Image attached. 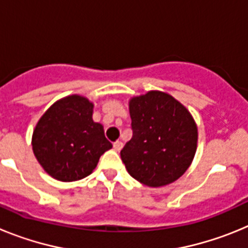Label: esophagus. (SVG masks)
<instances>
[{
	"label": "esophagus",
	"mask_w": 248,
	"mask_h": 248,
	"mask_svg": "<svg viewBox=\"0 0 248 248\" xmlns=\"http://www.w3.org/2000/svg\"><path fill=\"white\" fill-rule=\"evenodd\" d=\"M113 148L115 151H120L123 148V143L122 141H115V143L113 144Z\"/></svg>",
	"instance_id": "esophagus-1"
}]
</instances>
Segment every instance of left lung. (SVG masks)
I'll return each mask as SVG.
<instances>
[{"label":"left lung","mask_w":248,"mask_h":248,"mask_svg":"<svg viewBox=\"0 0 248 248\" xmlns=\"http://www.w3.org/2000/svg\"><path fill=\"white\" fill-rule=\"evenodd\" d=\"M133 137L120 151L130 176L150 187L168 185L189 169L198 146L190 111L159 91L129 102Z\"/></svg>","instance_id":"left-lung-1"}]
</instances>
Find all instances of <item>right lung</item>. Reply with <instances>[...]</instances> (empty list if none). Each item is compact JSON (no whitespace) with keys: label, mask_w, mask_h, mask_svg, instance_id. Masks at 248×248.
I'll use <instances>...</instances> for the list:
<instances>
[{"label":"right lung","mask_w":248,"mask_h":248,"mask_svg":"<svg viewBox=\"0 0 248 248\" xmlns=\"http://www.w3.org/2000/svg\"><path fill=\"white\" fill-rule=\"evenodd\" d=\"M93 103L68 95L38 120L32 149L45 171L59 181H77L92 174L99 157L111 149L102 124L93 122Z\"/></svg>","instance_id":"add662e5"}]
</instances>
